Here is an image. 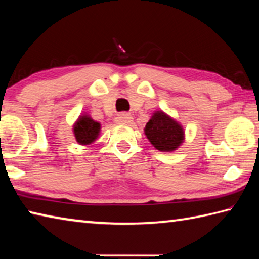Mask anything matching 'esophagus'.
I'll use <instances>...</instances> for the list:
<instances>
[{"label":"esophagus","mask_w":259,"mask_h":259,"mask_svg":"<svg viewBox=\"0 0 259 259\" xmlns=\"http://www.w3.org/2000/svg\"><path fill=\"white\" fill-rule=\"evenodd\" d=\"M115 121H116V123H119V124H129L133 122V116H131L130 114L122 113L116 116Z\"/></svg>","instance_id":"34e87169"}]
</instances>
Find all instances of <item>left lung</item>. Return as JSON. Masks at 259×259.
Segmentation results:
<instances>
[{"instance_id":"8db88e82","label":"left lung","mask_w":259,"mask_h":259,"mask_svg":"<svg viewBox=\"0 0 259 259\" xmlns=\"http://www.w3.org/2000/svg\"><path fill=\"white\" fill-rule=\"evenodd\" d=\"M144 130L152 145L161 152L175 151L184 140L182 125L162 111L153 114Z\"/></svg>"}]
</instances>
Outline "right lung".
<instances>
[{"label":"right lung","mask_w":259,"mask_h":259,"mask_svg":"<svg viewBox=\"0 0 259 259\" xmlns=\"http://www.w3.org/2000/svg\"><path fill=\"white\" fill-rule=\"evenodd\" d=\"M73 130L74 136H75V139L78 144H81V145H89L98 137L100 123L94 121L88 115H82L75 122Z\"/></svg>","instance_id":"add662e5"}]
</instances>
